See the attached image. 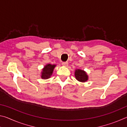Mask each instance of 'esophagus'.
Listing matches in <instances>:
<instances>
[{
    "label": "esophagus",
    "mask_w": 127,
    "mask_h": 127,
    "mask_svg": "<svg viewBox=\"0 0 127 127\" xmlns=\"http://www.w3.org/2000/svg\"><path fill=\"white\" fill-rule=\"evenodd\" d=\"M62 65H63V66H68V63L67 62H62Z\"/></svg>",
    "instance_id": "obj_1"
}]
</instances>
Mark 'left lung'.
I'll list each match as a JSON object with an SVG mask.
<instances>
[{"mask_svg":"<svg viewBox=\"0 0 127 127\" xmlns=\"http://www.w3.org/2000/svg\"><path fill=\"white\" fill-rule=\"evenodd\" d=\"M75 77H76V79L78 81L84 82L86 81L88 79V76L85 71H83V70L80 69H77L75 72Z\"/></svg>","mask_w":127,"mask_h":127,"instance_id":"left-lung-1","label":"left lung"}]
</instances>
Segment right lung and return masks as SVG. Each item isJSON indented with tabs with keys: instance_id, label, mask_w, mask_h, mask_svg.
I'll list each match as a JSON object with an SVG mask.
<instances>
[{
	"instance_id": "obj_1",
	"label": "right lung",
	"mask_w": 127,
	"mask_h": 127,
	"mask_svg": "<svg viewBox=\"0 0 127 127\" xmlns=\"http://www.w3.org/2000/svg\"><path fill=\"white\" fill-rule=\"evenodd\" d=\"M55 66V65H51V64H50L45 66L44 68L42 69L41 78L42 79L49 78L51 75L52 74L54 68Z\"/></svg>"
}]
</instances>
